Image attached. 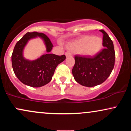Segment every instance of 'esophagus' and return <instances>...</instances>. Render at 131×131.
<instances>
[{"label":"esophagus","mask_w":131,"mask_h":131,"mask_svg":"<svg viewBox=\"0 0 131 131\" xmlns=\"http://www.w3.org/2000/svg\"><path fill=\"white\" fill-rule=\"evenodd\" d=\"M65 55H66V57H71L72 56L71 53L70 52H66Z\"/></svg>","instance_id":"1"}]
</instances>
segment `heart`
Returning <instances> with one entry per match:
<instances>
[{
    "label": "heart",
    "instance_id": "1",
    "mask_svg": "<svg viewBox=\"0 0 131 131\" xmlns=\"http://www.w3.org/2000/svg\"><path fill=\"white\" fill-rule=\"evenodd\" d=\"M70 48L76 52L84 55H94L102 47L101 38L94 36H85L70 44Z\"/></svg>",
    "mask_w": 131,
    "mask_h": 131
}]
</instances>
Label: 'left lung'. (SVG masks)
Here are the masks:
<instances>
[{"mask_svg":"<svg viewBox=\"0 0 131 131\" xmlns=\"http://www.w3.org/2000/svg\"><path fill=\"white\" fill-rule=\"evenodd\" d=\"M103 34V49L93 57L75 56V63L72 73L75 81L81 85L94 87L103 83L112 73L115 60L113 43L104 30Z\"/></svg>","mask_w":131,"mask_h":131,"instance_id":"left-lung-1","label":"left lung"}]
</instances>
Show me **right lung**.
I'll return each instance as SVG.
<instances>
[{
    "label": "right lung",
    "mask_w": 131,
    "mask_h": 131,
    "mask_svg": "<svg viewBox=\"0 0 131 131\" xmlns=\"http://www.w3.org/2000/svg\"><path fill=\"white\" fill-rule=\"evenodd\" d=\"M37 36L45 40L48 54L34 61L25 59L22 56L24 47L28 40ZM52 47L49 37L42 32H27L17 42L12 55V64L15 74L22 83L32 88H39L50 82L58 64L66 58L64 55L59 56L49 53Z\"/></svg>",
    "instance_id": "obj_1"
}]
</instances>
